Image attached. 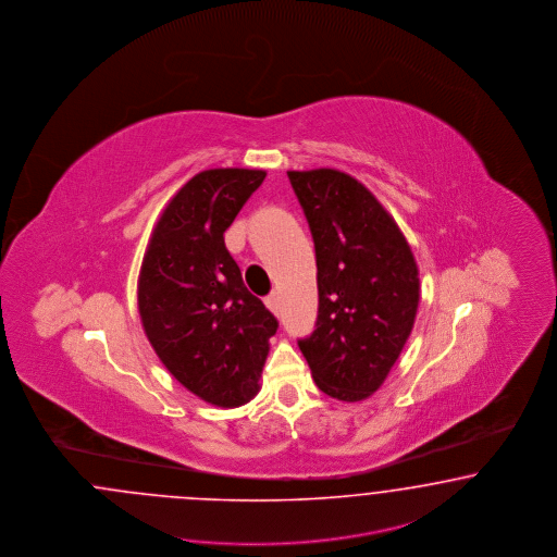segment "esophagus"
Segmentation results:
<instances>
[{"label":"esophagus","mask_w":557,"mask_h":557,"mask_svg":"<svg viewBox=\"0 0 557 557\" xmlns=\"http://www.w3.org/2000/svg\"><path fill=\"white\" fill-rule=\"evenodd\" d=\"M264 304L269 307L270 311L274 313V315H278V311H281V304H278V295L276 293H270L269 297L264 299Z\"/></svg>","instance_id":"1"}]
</instances>
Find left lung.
I'll return each mask as SVG.
<instances>
[{"mask_svg":"<svg viewBox=\"0 0 557 557\" xmlns=\"http://www.w3.org/2000/svg\"><path fill=\"white\" fill-rule=\"evenodd\" d=\"M318 264V322L299 348L323 394H375L412 332L420 278L412 250L359 180L330 168L287 172Z\"/></svg>","mask_w":557,"mask_h":557,"instance_id":"obj_1","label":"left lung"}]
</instances>
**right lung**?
<instances>
[{
  "label": "right lung",
  "instance_id": "right-lung-1",
  "mask_svg": "<svg viewBox=\"0 0 557 557\" xmlns=\"http://www.w3.org/2000/svg\"><path fill=\"white\" fill-rule=\"evenodd\" d=\"M264 178V170L219 168L188 180L163 209L139 274V313L156 355L219 408H237L260 389L278 327L223 237Z\"/></svg>",
  "mask_w": 557,
  "mask_h": 557
}]
</instances>
